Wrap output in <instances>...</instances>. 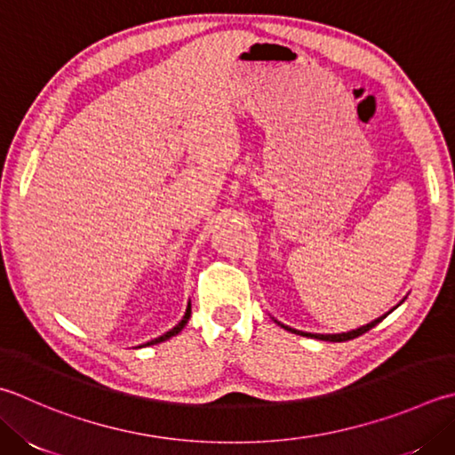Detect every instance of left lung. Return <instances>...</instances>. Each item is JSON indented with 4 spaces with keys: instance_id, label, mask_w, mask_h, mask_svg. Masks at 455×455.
<instances>
[{
    "instance_id": "1",
    "label": "left lung",
    "mask_w": 455,
    "mask_h": 455,
    "mask_svg": "<svg viewBox=\"0 0 455 455\" xmlns=\"http://www.w3.org/2000/svg\"><path fill=\"white\" fill-rule=\"evenodd\" d=\"M404 301V299H403ZM403 301H400V304H403ZM398 304V306H400ZM398 306H395L393 309L390 311H387L385 315H380V317H377L375 322H371V323H367V325H363V327H359V329H353V331H347V333H307V331H298V329H293V327H288V325H283V323H280L278 319H274L275 323L278 325H282L283 329H288V331H291V333H296V335H304V337H311V339H319V341H333V343H341V341H351V339H355V337H359V335H363V333H367L369 329H372L375 325H379L382 319H385L388 314H393V311L398 307Z\"/></svg>"
}]
</instances>
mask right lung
<instances>
[{
  "label": "right lung",
  "instance_id": "1",
  "mask_svg": "<svg viewBox=\"0 0 455 455\" xmlns=\"http://www.w3.org/2000/svg\"><path fill=\"white\" fill-rule=\"evenodd\" d=\"M189 317H191V304H187V309H185V315H183V319L180 323H177L173 329H169L167 333H164V335H159V337H156V339H151V341H148V343H144V345H140V347H148V345H156V343H162V341H167V339H172V337H175L177 333H181L183 331V327L187 325V322H189Z\"/></svg>",
  "mask_w": 455,
  "mask_h": 455
}]
</instances>
